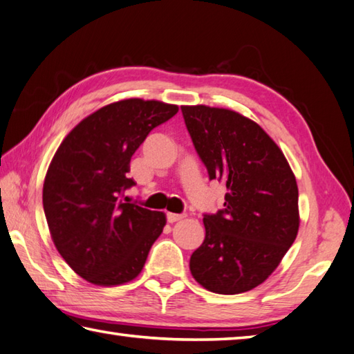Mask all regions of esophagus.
I'll use <instances>...</instances> for the list:
<instances>
[{
  "label": "esophagus",
  "instance_id": "esophagus-1",
  "mask_svg": "<svg viewBox=\"0 0 354 354\" xmlns=\"http://www.w3.org/2000/svg\"><path fill=\"white\" fill-rule=\"evenodd\" d=\"M182 218H183V215H182V214H172V212H168V214H167V220H168V223H176V221L182 220Z\"/></svg>",
  "mask_w": 354,
  "mask_h": 354
}]
</instances>
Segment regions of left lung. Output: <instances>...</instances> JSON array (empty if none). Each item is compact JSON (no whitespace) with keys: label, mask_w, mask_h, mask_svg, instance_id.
<instances>
[{"label":"left lung","mask_w":354,"mask_h":354,"mask_svg":"<svg viewBox=\"0 0 354 354\" xmlns=\"http://www.w3.org/2000/svg\"><path fill=\"white\" fill-rule=\"evenodd\" d=\"M209 178L226 185L225 207L205 214V241L189 269L209 292L236 295L264 283L299 227L297 178L283 151L254 120L226 108L182 106Z\"/></svg>","instance_id":"8db88e82"}]
</instances>
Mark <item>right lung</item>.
I'll list each match as a JSON object with an SVG mask.
<instances>
[{
    "instance_id": "right-lung-1",
    "label": "right lung",
    "mask_w": 354,
    "mask_h": 354,
    "mask_svg": "<svg viewBox=\"0 0 354 354\" xmlns=\"http://www.w3.org/2000/svg\"><path fill=\"white\" fill-rule=\"evenodd\" d=\"M178 106L125 99L71 129L50 163L42 205L52 240L79 277L96 286L134 279L167 225L163 212L127 203L129 162L147 136Z\"/></svg>"
}]
</instances>
